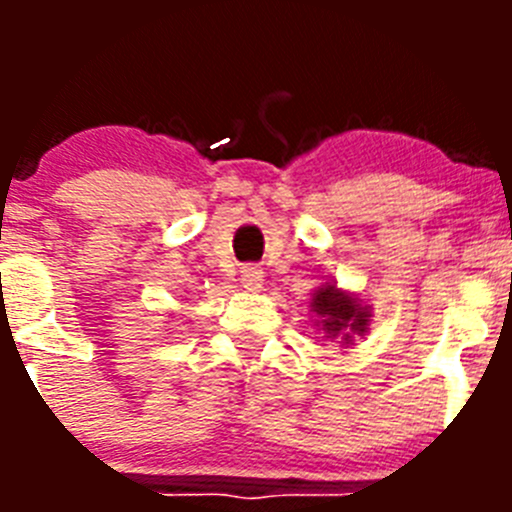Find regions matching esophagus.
<instances>
[{"instance_id":"esophagus-1","label":"esophagus","mask_w":512,"mask_h":512,"mask_svg":"<svg viewBox=\"0 0 512 512\" xmlns=\"http://www.w3.org/2000/svg\"><path fill=\"white\" fill-rule=\"evenodd\" d=\"M261 282H264V269H261L259 264L241 266V284L248 289V292L261 289Z\"/></svg>"}]
</instances>
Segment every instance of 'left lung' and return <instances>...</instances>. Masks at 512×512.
<instances>
[{
  "mask_svg": "<svg viewBox=\"0 0 512 512\" xmlns=\"http://www.w3.org/2000/svg\"><path fill=\"white\" fill-rule=\"evenodd\" d=\"M312 307L318 312L320 325H323L325 336L336 338L341 336L343 341L351 338V333H364L366 323H369V312L354 300V297L338 292L333 284L320 287L312 297Z\"/></svg>",
  "mask_w": 512,
  "mask_h": 512,
  "instance_id": "1",
  "label": "left lung"
}]
</instances>
